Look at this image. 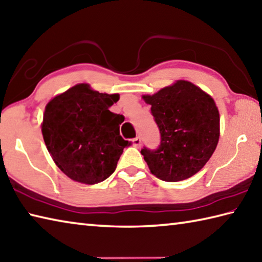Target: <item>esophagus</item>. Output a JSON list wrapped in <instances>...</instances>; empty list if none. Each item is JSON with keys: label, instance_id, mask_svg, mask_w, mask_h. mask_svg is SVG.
I'll list each match as a JSON object with an SVG mask.
<instances>
[{"label": "esophagus", "instance_id": "34e87169", "mask_svg": "<svg viewBox=\"0 0 262 262\" xmlns=\"http://www.w3.org/2000/svg\"><path fill=\"white\" fill-rule=\"evenodd\" d=\"M142 144V141H141V137H135L134 140H133V145H134L135 147H140Z\"/></svg>", "mask_w": 262, "mask_h": 262}]
</instances>
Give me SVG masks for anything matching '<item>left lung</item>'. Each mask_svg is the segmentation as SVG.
<instances>
[{
	"instance_id": "obj_1",
	"label": "left lung",
	"mask_w": 262,
	"mask_h": 262,
	"mask_svg": "<svg viewBox=\"0 0 262 262\" xmlns=\"http://www.w3.org/2000/svg\"><path fill=\"white\" fill-rule=\"evenodd\" d=\"M145 103L160 132L156 150L141 154L150 172L166 182H178L198 173L211 158L220 136V116L214 99L197 85L179 80Z\"/></svg>"
}]
</instances>
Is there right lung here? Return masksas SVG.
Returning <instances> with one entry per match:
<instances>
[{"label":"right lung","instance_id":"right-lung-1","mask_svg":"<svg viewBox=\"0 0 262 262\" xmlns=\"http://www.w3.org/2000/svg\"><path fill=\"white\" fill-rule=\"evenodd\" d=\"M118 94H102L80 83L47 104L42 135L51 158L70 179L84 184L106 180L130 142L120 135L125 118L108 107Z\"/></svg>","mask_w":262,"mask_h":262}]
</instances>
